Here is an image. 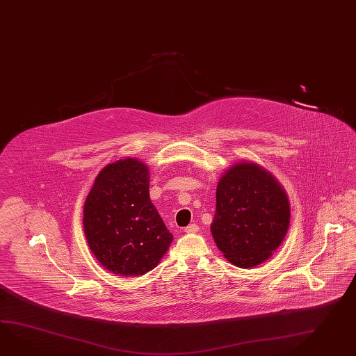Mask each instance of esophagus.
<instances>
[{
    "instance_id": "obj_1",
    "label": "esophagus",
    "mask_w": 356,
    "mask_h": 356,
    "mask_svg": "<svg viewBox=\"0 0 356 356\" xmlns=\"http://www.w3.org/2000/svg\"><path fill=\"white\" fill-rule=\"evenodd\" d=\"M184 232H186V234H196V232H199V226L195 225V223H192L190 226H187V227L184 228Z\"/></svg>"
}]
</instances>
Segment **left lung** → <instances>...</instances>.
Masks as SVG:
<instances>
[{
  "instance_id": "1",
  "label": "left lung",
  "mask_w": 356,
  "mask_h": 356,
  "mask_svg": "<svg viewBox=\"0 0 356 356\" xmlns=\"http://www.w3.org/2000/svg\"><path fill=\"white\" fill-rule=\"evenodd\" d=\"M289 225L288 195L264 166L243 160L220 175L210 231L234 266L252 268L266 262L282 245Z\"/></svg>"
}]
</instances>
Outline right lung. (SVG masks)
<instances>
[{
	"label": "right lung",
	"mask_w": 356,
	"mask_h": 356,
	"mask_svg": "<svg viewBox=\"0 0 356 356\" xmlns=\"http://www.w3.org/2000/svg\"><path fill=\"white\" fill-rule=\"evenodd\" d=\"M82 222L97 261L119 276L154 270L173 241L149 199V169L136 157L120 159L98 173Z\"/></svg>",
	"instance_id": "obj_1"
}]
</instances>
